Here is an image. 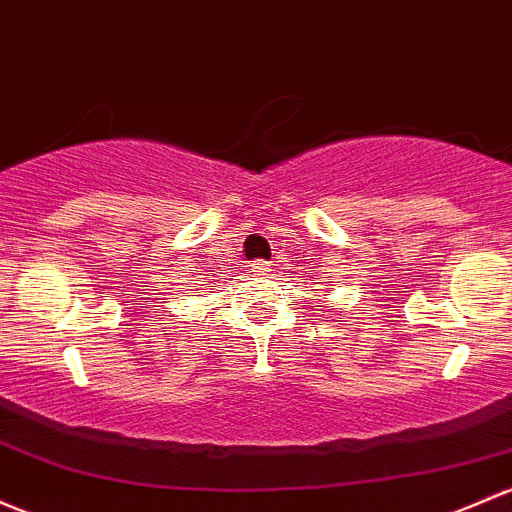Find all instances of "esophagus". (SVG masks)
I'll use <instances>...</instances> for the list:
<instances>
[{
    "instance_id": "obj_1",
    "label": "esophagus",
    "mask_w": 512,
    "mask_h": 512,
    "mask_svg": "<svg viewBox=\"0 0 512 512\" xmlns=\"http://www.w3.org/2000/svg\"><path fill=\"white\" fill-rule=\"evenodd\" d=\"M250 272L255 274V277H265V274L272 272V265H270V262L257 260V262H252V265H250Z\"/></svg>"
}]
</instances>
